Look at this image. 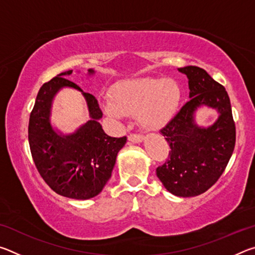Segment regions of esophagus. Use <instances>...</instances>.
Segmentation results:
<instances>
[{
    "instance_id": "esophagus-1",
    "label": "esophagus",
    "mask_w": 255,
    "mask_h": 255,
    "mask_svg": "<svg viewBox=\"0 0 255 255\" xmlns=\"http://www.w3.org/2000/svg\"><path fill=\"white\" fill-rule=\"evenodd\" d=\"M144 136L140 135V133H135V132H131L130 135L128 136V139L132 141V143H140L141 140H143Z\"/></svg>"
}]
</instances>
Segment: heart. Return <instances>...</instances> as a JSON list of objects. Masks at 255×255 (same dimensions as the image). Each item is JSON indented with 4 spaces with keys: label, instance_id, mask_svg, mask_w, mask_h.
Here are the masks:
<instances>
[{
    "label": "heart",
    "instance_id": "1",
    "mask_svg": "<svg viewBox=\"0 0 255 255\" xmlns=\"http://www.w3.org/2000/svg\"><path fill=\"white\" fill-rule=\"evenodd\" d=\"M182 91L173 79L140 77L123 81L115 86L111 99L103 101L108 115L122 118L136 115L146 129H158L166 125L178 111Z\"/></svg>",
    "mask_w": 255,
    "mask_h": 255
}]
</instances>
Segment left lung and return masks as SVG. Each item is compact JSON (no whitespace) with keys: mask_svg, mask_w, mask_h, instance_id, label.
<instances>
[{"mask_svg":"<svg viewBox=\"0 0 255 255\" xmlns=\"http://www.w3.org/2000/svg\"><path fill=\"white\" fill-rule=\"evenodd\" d=\"M189 79L190 100L161 131L170 146L169 157L156 169L167 191L195 197L207 191L225 171L236 141L230 97L204 68H179ZM202 104L217 109L220 118L208 128H198L193 114Z\"/></svg>","mask_w":255,"mask_h":255,"instance_id":"left-lung-1","label":"left lung"}]
</instances>
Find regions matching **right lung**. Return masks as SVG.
I'll list each match as a JSON object with an SVG mask.
<instances>
[{
    "instance_id": "add662e5",
    "label": "right lung",
    "mask_w": 255,
    "mask_h": 255,
    "mask_svg": "<svg viewBox=\"0 0 255 255\" xmlns=\"http://www.w3.org/2000/svg\"><path fill=\"white\" fill-rule=\"evenodd\" d=\"M72 72L60 73L42 84L30 114L28 138L34 165L50 189L60 196L85 200L98 196L111 178L116 157L127 137H110L103 131L99 123L102 110L96 97L86 92L84 95L92 120L73 135L62 136L54 132L49 114L55 92L63 86L83 92L65 77ZM89 72L93 73V70Z\"/></svg>"
}]
</instances>
